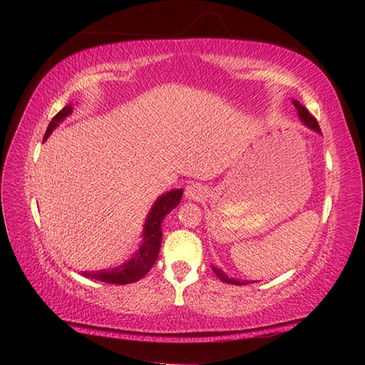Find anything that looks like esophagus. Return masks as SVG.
<instances>
[{
	"instance_id": "1",
	"label": "esophagus",
	"mask_w": 365,
	"mask_h": 365,
	"mask_svg": "<svg viewBox=\"0 0 365 365\" xmlns=\"http://www.w3.org/2000/svg\"><path fill=\"white\" fill-rule=\"evenodd\" d=\"M207 195V188L200 183H192L185 188V197L188 200H202Z\"/></svg>"
}]
</instances>
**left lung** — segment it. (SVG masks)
I'll return each mask as SVG.
<instances>
[{"label":"left lung","instance_id":"8db88e82","mask_svg":"<svg viewBox=\"0 0 365 365\" xmlns=\"http://www.w3.org/2000/svg\"><path fill=\"white\" fill-rule=\"evenodd\" d=\"M293 105H294V108H297V111H298V118L301 119V122L304 123V125L307 127V128H311V130H314V131H317V133L319 135H322V130H320V125H319V122L315 120V118L314 115L309 113L304 106H302L299 102H297V100H293ZM213 271H215V274L218 276L222 282H227V284H234V285H245V284H247V281H237V279H232V277H229L226 273H224V271H221V268H216V267H213Z\"/></svg>","mask_w":365,"mask_h":365}]
</instances>
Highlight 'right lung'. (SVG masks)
I'll list each match as a JSON object with an SVG mask.
<instances>
[{"label":"right lung","instance_id":"add662e5","mask_svg":"<svg viewBox=\"0 0 365 365\" xmlns=\"http://www.w3.org/2000/svg\"><path fill=\"white\" fill-rule=\"evenodd\" d=\"M72 111H73L72 105H67L56 115H54L48 128L45 131L43 141H46V138L53 133V130L56 128L59 123L67 118V115H71ZM182 195H183V190L180 188L170 190L155 200V204L152 205L149 215H147V220L144 222L143 242L139 245L138 251H135V254L131 255L127 262H123L122 265L115 267L113 269L86 271V273H83V276L89 279H96V281L118 284V285L136 282L141 277H144L147 273H149V269L155 265V262L158 259L161 238H163L161 222L166 218L168 213L173 212V208H175L178 204H180Z\"/></svg>","mask_w":365,"mask_h":365}]
</instances>
